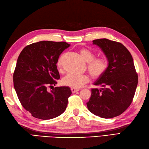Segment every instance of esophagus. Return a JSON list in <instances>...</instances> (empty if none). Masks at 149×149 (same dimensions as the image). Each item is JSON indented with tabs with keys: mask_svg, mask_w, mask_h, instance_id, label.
<instances>
[{
	"mask_svg": "<svg viewBox=\"0 0 149 149\" xmlns=\"http://www.w3.org/2000/svg\"><path fill=\"white\" fill-rule=\"evenodd\" d=\"M71 91L72 93H75V92H77L79 91V89H77V88H71Z\"/></svg>",
	"mask_w": 149,
	"mask_h": 149,
	"instance_id": "esophagus-1",
	"label": "esophagus"
}]
</instances>
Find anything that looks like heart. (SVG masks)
Listing matches in <instances>:
<instances>
[{
  "instance_id": "1",
  "label": "heart",
  "mask_w": 149,
  "mask_h": 149,
  "mask_svg": "<svg viewBox=\"0 0 149 149\" xmlns=\"http://www.w3.org/2000/svg\"><path fill=\"white\" fill-rule=\"evenodd\" d=\"M81 57L87 64V69L90 75L94 78H99L106 72L108 68V61L104 57H95V55L91 50L83 48L79 50ZM58 67L61 66V59L57 62ZM89 80V77L86 74H68L63 79L64 85L71 88H79Z\"/></svg>"
}]
</instances>
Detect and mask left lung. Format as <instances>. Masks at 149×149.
<instances>
[{"label":"left lung","mask_w":149,"mask_h":149,"mask_svg":"<svg viewBox=\"0 0 149 149\" xmlns=\"http://www.w3.org/2000/svg\"><path fill=\"white\" fill-rule=\"evenodd\" d=\"M106 56V72L93 83L100 89L92 88L86 103L88 110L102 118H112L125 112L132 102L138 84V75L131 54L122 43L107 38L93 40Z\"/></svg>","instance_id":"obj_1"}]
</instances>
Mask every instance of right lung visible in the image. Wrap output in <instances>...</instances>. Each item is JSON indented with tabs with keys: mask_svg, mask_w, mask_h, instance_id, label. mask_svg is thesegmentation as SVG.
Here are the masks:
<instances>
[{
	"mask_svg": "<svg viewBox=\"0 0 149 149\" xmlns=\"http://www.w3.org/2000/svg\"><path fill=\"white\" fill-rule=\"evenodd\" d=\"M70 46L64 42L40 41L20 53L13 74L14 87L23 107L36 118L50 119L65 111L71 91L68 86L53 88L60 78L56 64Z\"/></svg>",
	"mask_w": 149,
	"mask_h": 149,
	"instance_id": "obj_1",
	"label": "right lung"
}]
</instances>
